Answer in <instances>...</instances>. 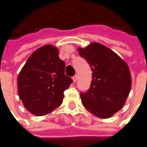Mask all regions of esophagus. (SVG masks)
<instances>
[{
  "mask_svg": "<svg viewBox=\"0 0 147 147\" xmlns=\"http://www.w3.org/2000/svg\"><path fill=\"white\" fill-rule=\"evenodd\" d=\"M78 75H75L74 77H73V78H72V79H73V82L76 83V82L78 81Z\"/></svg>",
  "mask_w": 147,
  "mask_h": 147,
  "instance_id": "34e87169",
  "label": "esophagus"
}]
</instances>
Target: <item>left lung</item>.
Masks as SVG:
<instances>
[{
	"label": "left lung",
	"instance_id": "8db88e82",
	"mask_svg": "<svg viewBox=\"0 0 147 147\" xmlns=\"http://www.w3.org/2000/svg\"><path fill=\"white\" fill-rule=\"evenodd\" d=\"M78 53L92 70L90 89L80 93L83 105L95 116L108 119L122 108L129 95L130 69L116 53L98 42L79 48Z\"/></svg>",
	"mask_w": 147,
	"mask_h": 147
}]
</instances>
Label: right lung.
<instances>
[{
	"mask_svg": "<svg viewBox=\"0 0 147 147\" xmlns=\"http://www.w3.org/2000/svg\"><path fill=\"white\" fill-rule=\"evenodd\" d=\"M65 63L58 49L44 45L27 60L17 78L18 94L25 108L36 116H43L63 103V92L73 82L64 74Z\"/></svg>",
	"mask_w": 147,
	"mask_h": 147,
	"instance_id": "right-lung-1",
	"label": "right lung"
}]
</instances>
